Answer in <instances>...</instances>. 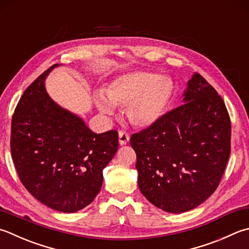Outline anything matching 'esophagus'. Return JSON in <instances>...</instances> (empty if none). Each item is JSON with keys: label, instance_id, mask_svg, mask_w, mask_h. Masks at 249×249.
Masks as SVG:
<instances>
[{"label": "esophagus", "instance_id": "obj_1", "mask_svg": "<svg viewBox=\"0 0 249 249\" xmlns=\"http://www.w3.org/2000/svg\"><path fill=\"white\" fill-rule=\"evenodd\" d=\"M130 140V135L125 132V131H119V144L123 146V145H125L129 142Z\"/></svg>", "mask_w": 249, "mask_h": 249}]
</instances>
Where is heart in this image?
I'll return each instance as SVG.
<instances>
[{
  "instance_id": "heart-1",
  "label": "heart",
  "mask_w": 249,
  "mask_h": 249,
  "mask_svg": "<svg viewBox=\"0 0 249 249\" xmlns=\"http://www.w3.org/2000/svg\"><path fill=\"white\" fill-rule=\"evenodd\" d=\"M105 94L97 92L94 103L101 112L115 114V106L126 107L130 123L148 128L160 120L173 95L170 78L152 71H131L116 77L105 88Z\"/></svg>"
}]
</instances>
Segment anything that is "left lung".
<instances>
[{
  "label": "left lung",
  "mask_w": 249,
  "mask_h": 249,
  "mask_svg": "<svg viewBox=\"0 0 249 249\" xmlns=\"http://www.w3.org/2000/svg\"><path fill=\"white\" fill-rule=\"evenodd\" d=\"M141 193L163 212L185 213L217 189L231 152V121L221 96L195 72L183 105L134 133Z\"/></svg>",
  "instance_id": "8db88e82"
}]
</instances>
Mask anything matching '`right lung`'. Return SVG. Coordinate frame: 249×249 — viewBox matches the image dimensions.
Masks as SVG:
<instances>
[{
	"instance_id": "right-lung-1",
	"label": "right lung",
	"mask_w": 249,
	"mask_h": 249,
	"mask_svg": "<svg viewBox=\"0 0 249 249\" xmlns=\"http://www.w3.org/2000/svg\"><path fill=\"white\" fill-rule=\"evenodd\" d=\"M58 66L23 92L12 119L11 151L28 192L48 207L70 213L100 193L103 169L118 149V132H92L82 118L52 100L44 82Z\"/></svg>"
}]
</instances>
